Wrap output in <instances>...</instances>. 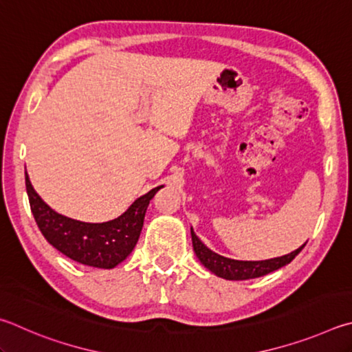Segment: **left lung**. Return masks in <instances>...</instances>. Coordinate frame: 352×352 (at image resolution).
Here are the masks:
<instances>
[{"label": "left lung", "mask_w": 352, "mask_h": 352, "mask_svg": "<svg viewBox=\"0 0 352 352\" xmlns=\"http://www.w3.org/2000/svg\"><path fill=\"white\" fill-rule=\"evenodd\" d=\"M192 232V241H193V250L198 260L204 264V267L210 270L212 274L217 276H221L224 280H250V278H258V276L267 275L274 270H278L280 267L286 266V264L291 263L295 256H297L301 249L305 248L306 243L298 248L297 250L291 252V254L270 258V260H263V261H239V260H232V258H226L223 255H218L217 252H213L207 248V245L201 241V239L196 236L193 229Z\"/></svg>", "instance_id": "8db88e82"}]
</instances>
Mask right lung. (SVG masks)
I'll return each mask as SVG.
<instances>
[{
    "instance_id": "1",
    "label": "right lung",
    "mask_w": 352,
    "mask_h": 352,
    "mask_svg": "<svg viewBox=\"0 0 352 352\" xmlns=\"http://www.w3.org/2000/svg\"><path fill=\"white\" fill-rule=\"evenodd\" d=\"M162 187L140 196L119 218L107 223H83L52 210L35 192L26 173L30 210L43 236L71 260L98 269H113L131 254L144 227L146 207Z\"/></svg>"
}]
</instances>
